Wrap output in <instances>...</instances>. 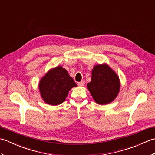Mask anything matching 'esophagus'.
<instances>
[{
  "mask_svg": "<svg viewBox=\"0 0 155 155\" xmlns=\"http://www.w3.org/2000/svg\"><path fill=\"white\" fill-rule=\"evenodd\" d=\"M84 81H81V82H78V85H79V86H81V87L84 86Z\"/></svg>",
  "mask_w": 155,
  "mask_h": 155,
  "instance_id": "esophagus-1",
  "label": "esophagus"
}]
</instances>
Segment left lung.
<instances>
[{
	"instance_id": "obj_1",
	"label": "left lung",
	"mask_w": 155,
	"mask_h": 155,
	"mask_svg": "<svg viewBox=\"0 0 155 155\" xmlns=\"http://www.w3.org/2000/svg\"><path fill=\"white\" fill-rule=\"evenodd\" d=\"M87 87L97 103L106 104L117 97L120 89L119 78L107 64L97 65Z\"/></svg>"
}]
</instances>
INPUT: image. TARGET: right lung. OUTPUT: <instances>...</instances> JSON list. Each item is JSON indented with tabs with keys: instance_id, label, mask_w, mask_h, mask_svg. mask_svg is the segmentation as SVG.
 Listing matches in <instances>:
<instances>
[{
	"instance_id": "1",
	"label": "right lung",
	"mask_w": 155,
	"mask_h": 155,
	"mask_svg": "<svg viewBox=\"0 0 155 155\" xmlns=\"http://www.w3.org/2000/svg\"><path fill=\"white\" fill-rule=\"evenodd\" d=\"M77 86L68 72L61 67L48 71L39 83V89L45 103L51 105L60 104L65 101L71 88Z\"/></svg>"
}]
</instances>
